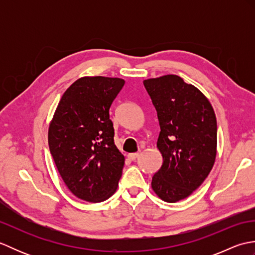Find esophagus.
I'll return each mask as SVG.
<instances>
[{"mask_svg":"<svg viewBox=\"0 0 255 255\" xmlns=\"http://www.w3.org/2000/svg\"><path fill=\"white\" fill-rule=\"evenodd\" d=\"M139 156V153H129L128 154V159L130 161H134Z\"/></svg>","mask_w":255,"mask_h":255,"instance_id":"1","label":"esophagus"}]
</instances>
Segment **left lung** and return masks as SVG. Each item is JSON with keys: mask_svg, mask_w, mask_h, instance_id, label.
<instances>
[{"mask_svg": "<svg viewBox=\"0 0 255 255\" xmlns=\"http://www.w3.org/2000/svg\"><path fill=\"white\" fill-rule=\"evenodd\" d=\"M143 85L160 124L156 148L163 163L151 187L167 203L188 197L208 176L217 154V121L202 92L175 74L147 79Z\"/></svg>", "mask_w": 255, "mask_h": 255, "instance_id": "8db88e82", "label": "left lung"}]
</instances>
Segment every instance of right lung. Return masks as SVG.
<instances>
[{"label":"right lung","mask_w":255,"mask_h":255,"mask_svg":"<svg viewBox=\"0 0 255 255\" xmlns=\"http://www.w3.org/2000/svg\"><path fill=\"white\" fill-rule=\"evenodd\" d=\"M125 80L80 78L64 92L48 129L57 170L74 196L104 202L116 192L125 156L114 143L110 108Z\"/></svg>","instance_id":"1"}]
</instances>
